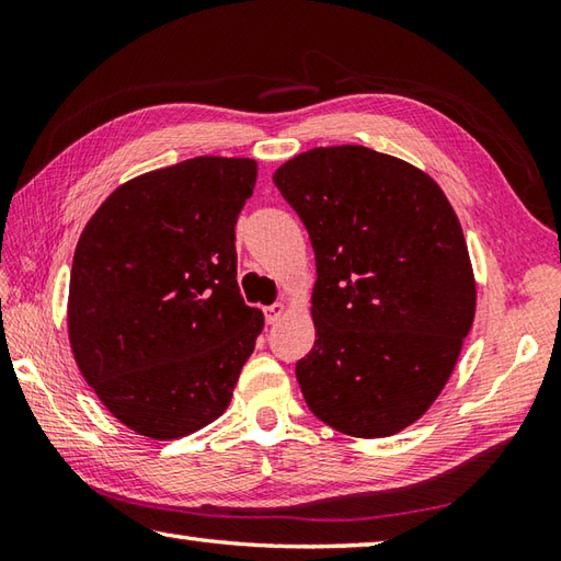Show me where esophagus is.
Masks as SVG:
<instances>
[{
	"mask_svg": "<svg viewBox=\"0 0 561 561\" xmlns=\"http://www.w3.org/2000/svg\"><path fill=\"white\" fill-rule=\"evenodd\" d=\"M284 313H287V304H284V301H277V304H272V306H267V308H265V320H267L270 325H274V323H277V320L284 316Z\"/></svg>",
	"mask_w": 561,
	"mask_h": 561,
	"instance_id": "34e87169",
	"label": "esophagus"
}]
</instances>
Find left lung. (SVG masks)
I'll list each match as a JSON object with an SVG mask.
<instances>
[{
  "label": "left lung",
  "mask_w": 561,
  "mask_h": 561,
  "mask_svg": "<svg viewBox=\"0 0 561 561\" xmlns=\"http://www.w3.org/2000/svg\"><path fill=\"white\" fill-rule=\"evenodd\" d=\"M272 181L316 253L306 404L356 438L402 432L446 388L478 308L456 209L422 169L356 145L304 151Z\"/></svg>",
  "instance_id": "8db88e82"
}]
</instances>
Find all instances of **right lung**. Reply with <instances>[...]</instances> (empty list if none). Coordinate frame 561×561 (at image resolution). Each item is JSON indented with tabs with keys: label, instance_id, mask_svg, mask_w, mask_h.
<instances>
[{
	"label": "right lung",
	"instance_id": "right-lung-1",
	"mask_svg": "<svg viewBox=\"0 0 561 561\" xmlns=\"http://www.w3.org/2000/svg\"><path fill=\"white\" fill-rule=\"evenodd\" d=\"M253 159L197 157L115 187L83 226L67 330L83 380L133 432L171 440L229 408L265 328L236 282Z\"/></svg>",
	"mask_w": 561,
	"mask_h": 561
}]
</instances>
